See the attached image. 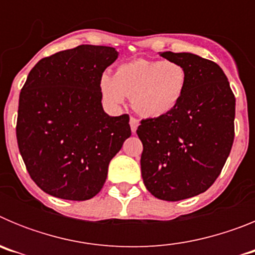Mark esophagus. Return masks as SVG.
Instances as JSON below:
<instances>
[{
	"label": "esophagus",
	"mask_w": 255,
	"mask_h": 255,
	"mask_svg": "<svg viewBox=\"0 0 255 255\" xmlns=\"http://www.w3.org/2000/svg\"><path fill=\"white\" fill-rule=\"evenodd\" d=\"M139 126V120L135 119V117H130V128H131V131L135 132Z\"/></svg>",
	"instance_id": "esophagus-1"
}]
</instances>
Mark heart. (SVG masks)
Instances as JSON below:
<instances>
[{"mask_svg": "<svg viewBox=\"0 0 255 255\" xmlns=\"http://www.w3.org/2000/svg\"><path fill=\"white\" fill-rule=\"evenodd\" d=\"M185 67L172 60H138L117 66L112 78L101 76V92L107 103L119 106L131 97V106L144 117H159L179 105L185 93Z\"/></svg>", "mask_w": 255, "mask_h": 255, "instance_id": "heart-1", "label": "heart"}]
</instances>
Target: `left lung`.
<instances>
[{
  "label": "left lung",
  "mask_w": 255,
  "mask_h": 255,
  "mask_svg": "<svg viewBox=\"0 0 255 255\" xmlns=\"http://www.w3.org/2000/svg\"><path fill=\"white\" fill-rule=\"evenodd\" d=\"M185 67V93L172 111L140 121L144 185L168 202L204 193L220 176L235 136V96L216 62L194 53L162 52Z\"/></svg>",
  "instance_id": "1"
}]
</instances>
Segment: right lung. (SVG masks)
I'll use <instances>...</instances> for the list:
<instances>
[{
  "label": "right lung",
  "mask_w": 255,
  "mask_h": 255,
  "mask_svg": "<svg viewBox=\"0 0 255 255\" xmlns=\"http://www.w3.org/2000/svg\"><path fill=\"white\" fill-rule=\"evenodd\" d=\"M112 47L82 44L44 57L20 92L16 139L31 180L44 193L87 200L102 189L110 161L131 135L129 115L108 116L100 82Z\"/></svg>",
  "instance_id": "right-lung-1"
}]
</instances>
